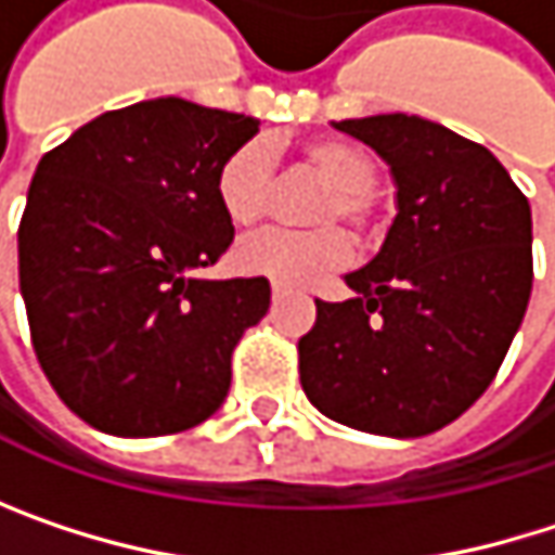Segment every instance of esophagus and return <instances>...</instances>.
<instances>
[{
  "mask_svg": "<svg viewBox=\"0 0 555 555\" xmlns=\"http://www.w3.org/2000/svg\"><path fill=\"white\" fill-rule=\"evenodd\" d=\"M292 295V285H282V282H273V298H288Z\"/></svg>",
  "mask_w": 555,
  "mask_h": 555,
  "instance_id": "34e87169",
  "label": "esophagus"
}]
</instances>
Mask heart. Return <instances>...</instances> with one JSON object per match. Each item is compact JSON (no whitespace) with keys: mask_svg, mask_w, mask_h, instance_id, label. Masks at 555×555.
Returning <instances> with one entry per match:
<instances>
[{"mask_svg":"<svg viewBox=\"0 0 555 555\" xmlns=\"http://www.w3.org/2000/svg\"><path fill=\"white\" fill-rule=\"evenodd\" d=\"M298 160L308 172H314L327 192L311 208V231H263L247 237L234 260L250 276H267L282 285H298L340 267L350 257V241L340 228L344 224L357 241H373L379 234V211H376V182L379 169L373 157L337 138L308 141L298 151ZM215 195L221 215L234 228H257L273 198V172L270 154L263 141H247L234 147L215 176Z\"/></svg>","mask_w":555,"mask_h":555,"instance_id":"b5f03b06","label":"heart"}]
</instances>
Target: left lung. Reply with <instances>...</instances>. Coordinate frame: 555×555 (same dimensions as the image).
Returning a JSON list of instances; mask_svg holds the SVG:
<instances>
[{
  "mask_svg": "<svg viewBox=\"0 0 555 555\" xmlns=\"http://www.w3.org/2000/svg\"><path fill=\"white\" fill-rule=\"evenodd\" d=\"M391 169L398 215L383 250L347 273L298 340L308 401L337 424L424 437L492 386L533 285L527 195L476 141L417 118L334 121Z\"/></svg>",
  "mask_w": 555,
  "mask_h": 555,
  "instance_id": "8db88e82",
  "label": "left lung"
}]
</instances>
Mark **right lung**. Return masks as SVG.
Returning <instances> with one entry per match:
<instances>
[{"label":"right lung","instance_id":"1","mask_svg":"<svg viewBox=\"0 0 555 555\" xmlns=\"http://www.w3.org/2000/svg\"><path fill=\"white\" fill-rule=\"evenodd\" d=\"M260 121L185 99L105 112L41 157L18 224L31 344L63 404L115 437L211 417L270 282L198 279L234 241L215 176Z\"/></svg>","mask_w":555,"mask_h":555}]
</instances>
